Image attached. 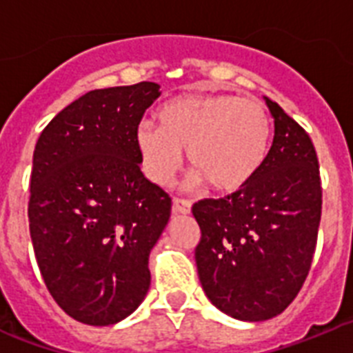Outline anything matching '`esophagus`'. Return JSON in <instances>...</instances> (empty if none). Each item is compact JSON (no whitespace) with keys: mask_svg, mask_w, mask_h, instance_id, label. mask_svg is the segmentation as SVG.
Listing matches in <instances>:
<instances>
[{"mask_svg":"<svg viewBox=\"0 0 353 353\" xmlns=\"http://www.w3.org/2000/svg\"><path fill=\"white\" fill-rule=\"evenodd\" d=\"M189 212H191V201L189 199H173V214H189Z\"/></svg>","mask_w":353,"mask_h":353,"instance_id":"esophagus-1","label":"esophagus"}]
</instances>
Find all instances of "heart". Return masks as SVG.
<instances>
[{"label":"heart","instance_id":"heart-1","mask_svg":"<svg viewBox=\"0 0 353 353\" xmlns=\"http://www.w3.org/2000/svg\"><path fill=\"white\" fill-rule=\"evenodd\" d=\"M159 127L148 121L136 130L143 171L161 187L170 185L182 164V150L192 168V182H205L219 194H235L252 182L270 146V118L254 99L189 93L159 109Z\"/></svg>","mask_w":353,"mask_h":353}]
</instances>
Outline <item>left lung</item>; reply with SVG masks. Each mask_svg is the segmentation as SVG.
Returning <instances> with one entry per match:
<instances>
[{
	"label": "left lung",
	"instance_id": "1",
	"mask_svg": "<svg viewBox=\"0 0 353 353\" xmlns=\"http://www.w3.org/2000/svg\"><path fill=\"white\" fill-rule=\"evenodd\" d=\"M274 141L242 191L192 207L201 230L194 256L207 297L245 322L277 316L292 304L313 263L322 217V182L310 134L265 99Z\"/></svg>",
	"mask_w": 353,
	"mask_h": 353
}]
</instances>
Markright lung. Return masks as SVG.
<instances>
[{"mask_svg":"<svg viewBox=\"0 0 353 353\" xmlns=\"http://www.w3.org/2000/svg\"><path fill=\"white\" fill-rule=\"evenodd\" d=\"M157 83L84 93L42 130L30 182V235L42 279L61 310L111 325L150 288L148 256L171 198L145 179L136 130Z\"/></svg>","mask_w":353,"mask_h":353,"instance_id":"obj_1","label":"right lung"}]
</instances>
